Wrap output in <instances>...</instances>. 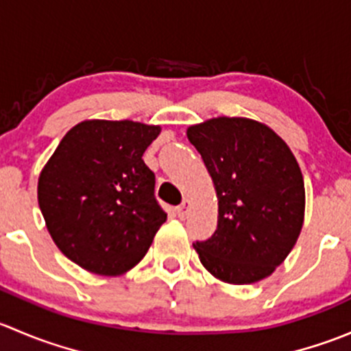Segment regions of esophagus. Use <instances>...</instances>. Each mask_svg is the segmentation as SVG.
Listing matches in <instances>:
<instances>
[{"instance_id": "esophagus-1", "label": "esophagus", "mask_w": 351, "mask_h": 351, "mask_svg": "<svg viewBox=\"0 0 351 351\" xmlns=\"http://www.w3.org/2000/svg\"><path fill=\"white\" fill-rule=\"evenodd\" d=\"M189 208H190V200L189 198H185V200H183L182 204L175 208V212L180 219H185L186 214H189Z\"/></svg>"}]
</instances>
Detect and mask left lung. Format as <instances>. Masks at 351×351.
<instances>
[{
    "instance_id": "8db88e82",
    "label": "left lung",
    "mask_w": 351,
    "mask_h": 351,
    "mask_svg": "<svg viewBox=\"0 0 351 351\" xmlns=\"http://www.w3.org/2000/svg\"><path fill=\"white\" fill-rule=\"evenodd\" d=\"M217 193V229L193 243L217 280L247 285L270 277L302 231V171L274 129L246 117H215L186 129Z\"/></svg>"
}]
</instances>
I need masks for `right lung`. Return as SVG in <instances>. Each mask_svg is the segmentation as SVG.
<instances>
[{
	"label": "right lung",
	"mask_w": 351,
	"mask_h": 351,
	"mask_svg": "<svg viewBox=\"0 0 351 351\" xmlns=\"http://www.w3.org/2000/svg\"><path fill=\"white\" fill-rule=\"evenodd\" d=\"M159 132L132 120H83L42 168L37 198L49 234L86 271L117 277L132 270L166 221L143 159Z\"/></svg>",
	"instance_id": "1"
}]
</instances>
